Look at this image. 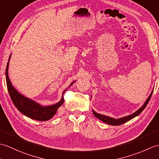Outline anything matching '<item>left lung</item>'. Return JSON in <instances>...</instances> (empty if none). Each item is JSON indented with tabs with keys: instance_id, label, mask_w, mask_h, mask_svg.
I'll return each instance as SVG.
<instances>
[{
	"instance_id": "obj_1",
	"label": "left lung",
	"mask_w": 159,
	"mask_h": 159,
	"mask_svg": "<svg viewBox=\"0 0 159 159\" xmlns=\"http://www.w3.org/2000/svg\"><path fill=\"white\" fill-rule=\"evenodd\" d=\"M152 93H153V90L152 91V92H151V93L149 95V97L148 98V99L144 102V104H143V106L141 107V108L138 109L137 111L135 112L134 113L130 114V115H128V116H126L125 117H122V118H120V119H114V118H112V117H109L108 116L103 115V114H98L95 111H94L93 110V113L94 116L95 117H97L99 120H102V122H104V123H107V124L110 125H122V124H123L125 123H126V122H127L129 120H130L131 119H134V117L138 116L139 114L141 113L143 110H144V108L146 107L147 104H148V102H149L150 99L151 98V96H152Z\"/></svg>"
}]
</instances>
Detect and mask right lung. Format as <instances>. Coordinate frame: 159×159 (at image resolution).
Segmentation results:
<instances>
[{
  "instance_id": "right-lung-1",
  "label": "right lung",
  "mask_w": 159,
  "mask_h": 159,
  "mask_svg": "<svg viewBox=\"0 0 159 159\" xmlns=\"http://www.w3.org/2000/svg\"><path fill=\"white\" fill-rule=\"evenodd\" d=\"M11 56V55H10L9 61L7 62L5 75L7 89H8L9 95L11 98L13 104L20 112L24 114L25 116L30 118L32 119L40 121H45L52 119L55 113L57 112V110L59 107H60L64 102V99L63 95L61 100L56 103V104L51 106H43L39 104V103L36 102L35 101L32 100V99L25 97L23 95L20 93L12 85L11 82L9 78L8 69ZM75 82V81L72 82L70 86H71ZM66 89L63 92V95H64Z\"/></svg>"
}]
</instances>
